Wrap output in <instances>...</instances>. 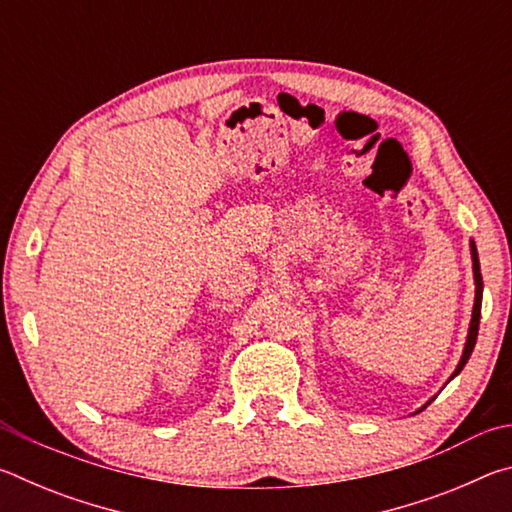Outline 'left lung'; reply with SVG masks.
<instances>
[{
  "instance_id": "8db88e82",
  "label": "left lung",
  "mask_w": 512,
  "mask_h": 512,
  "mask_svg": "<svg viewBox=\"0 0 512 512\" xmlns=\"http://www.w3.org/2000/svg\"><path fill=\"white\" fill-rule=\"evenodd\" d=\"M470 253H472V273H474V307H472V320H470V329H467V339H465V348H463V354H461V361H458L456 370L452 372V377H449L447 381H452L458 372H461L465 368L467 359H470V354L474 350L476 345V336H479V320H481V300H483V277H481V266H479V253H476V244L474 241H470ZM433 400V397H431ZM429 400V402H431ZM427 402V404H429ZM424 404V406H427ZM422 406V409H424Z\"/></svg>"
}]
</instances>
